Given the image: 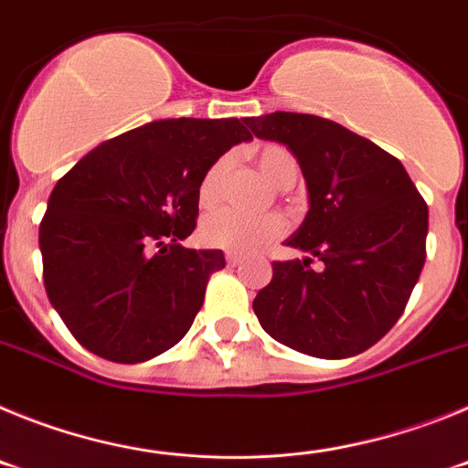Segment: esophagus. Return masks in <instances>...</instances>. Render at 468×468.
Instances as JSON below:
<instances>
[{"label": "esophagus", "instance_id": "esophagus-1", "mask_svg": "<svg viewBox=\"0 0 468 468\" xmlns=\"http://www.w3.org/2000/svg\"><path fill=\"white\" fill-rule=\"evenodd\" d=\"M227 264H229V267H239V264L243 262L241 260V255H237V253H227Z\"/></svg>", "mask_w": 468, "mask_h": 468}]
</instances>
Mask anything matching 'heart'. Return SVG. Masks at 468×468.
Returning <instances> with one entry per match:
<instances>
[{
  "mask_svg": "<svg viewBox=\"0 0 468 468\" xmlns=\"http://www.w3.org/2000/svg\"><path fill=\"white\" fill-rule=\"evenodd\" d=\"M260 171L271 185H279L288 173H297V161L291 152L279 144H270L260 152ZM227 171V159H218L206 171L198 185L201 206H213L220 194L222 177ZM285 231V222L276 215H246L234 208H220L208 213L201 220V239L206 246L222 248L229 253H258Z\"/></svg>",
  "mask_w": 468,
  "mask_h": 468,
  "instance_id": "b5f03b06",
  "label": "heart"
}]
</instances>
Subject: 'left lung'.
I'll return each mask as SVG.
<instances>
[{
  "label": "left lung",
  "instance_id": "obj_1",
  "mask_svg": "<svg viewBox=\"0 0 468 468\" xmlns=\"http://www.w3.org/2000/svg\"><path fill=\"white\" fill-rule=\"evenodd\" d=\"M246 126L292 152L309 192L307 218L285 241L307 258L271 264L255 316L302 354L356 356L410 300L427 260V204L396 156L330 119L271 112ZM314 257L321 271L311 270Z\"/></svg>",
  "mask_w": 468,
  "mask_h": 468
}]
</instances>
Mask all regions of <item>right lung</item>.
<instances>
[{
	"label": "right lung",
	"mask_w": 468,
	"mask_h": 468,
	"mask_svg": "<svg viewBox=\"0 0 468 468\" xmlns=\"http://www.w3.org/2000/svg\"><path fill=\"white\" fill-rule=\"evenodd\" d=\"M248 140L239 119H159L58 180L39 225L44 285L81 346L143 363L187 335L225 255L180 241L197 227L201 177Z\"/></svg>",
	"instance_id": "right-lung-1"
}]
</instances>
